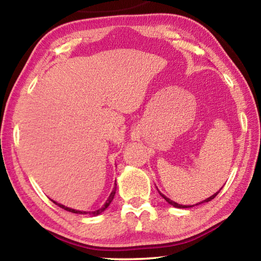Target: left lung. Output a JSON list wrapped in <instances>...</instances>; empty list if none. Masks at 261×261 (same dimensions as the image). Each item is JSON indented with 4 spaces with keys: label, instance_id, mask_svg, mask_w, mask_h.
<instances>
[{
    "label": "left lung",
    "instance_id": "left-lung-1",
    "mask_svg": "<svg viewBox=\"0 0 261 261\" xmlns=\"http://www.w3.org/2000/svg\"><path fill=\"white\" fill-rule=\"evenodd\" d=\"M221 191V189L219 190V191L218 192H216V193H214L213 194V196H211L210 198H207V199H205L204 201H201V202H207V201H211L212 199H214V198L216 197V194H218L219 192ZM159 193H160V196L161 197H163V198H165V200L168 202V204H170V205H173L174 207H177V208H189V207H192V206H185V205H179V204H177V202H175V201H173V200H170L169 199V198H167L166 196H165V194H163V193H161L160 191H159ZM201 202H199V204H201ZM199 204H196V205H199Z\"/></svg>",
    "mask_w": 261,
    "mask_h": 261
}]
</instances>
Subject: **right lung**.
<instances>
[{"instance_id":"obj_1","label":"right lung","mask_w":261,"mask_h":261,"mask_svg":"<svg viewBox=\"0 0 261 261\" xmlns=\"http://www.w3.org/2000/svg\"><path fill=\"white\" fill-rule=\"evenodd\" d=\"M115 193H116V183H115V187H114V189H113V191H112V193H110V196H109L108 199L106 200L105 205H103L102 207H101V208L96 210V211H94V212H81V211H77V210L70 208V207H67V206H64V205H62V204H57V202H56V201H54V200H53V202H54V204H56L57 206H60L61 208H63V210H65V211H68V212H71V213H76V214H91V215H99V214L102 213V212H103L106 208H107V207L110 205V202H112V201H113V199H114Z\"/></svg>"}]
</instances>
